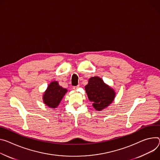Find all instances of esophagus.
<instances>
[{"instance_id":"esophagus-1","label":"esophagus","mask_w":160,"mask_h":160,"mask_svg":"<svg viewBox=\"0 0 160 160\" xmlns=\"http://www.w3.org/2000/svg\"><path fill=\"white\" fill-rule=\"evenodd\" d=\"M79 88V85H77V86H73V88H72V89H73L74 90H77L78 88Z\"/></svg>"}]
</instances>
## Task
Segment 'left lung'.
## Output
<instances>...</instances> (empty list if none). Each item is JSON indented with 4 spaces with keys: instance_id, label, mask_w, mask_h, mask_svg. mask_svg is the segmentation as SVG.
Wrapping results in <instances>:
<instances>
[{
    "instance_id": "left-lung-1",
    "label": "left lung",
    "mask_w": 160,
    "mask_h": 160,
    "mask_svg": "<svg viewBox=\"0 0 160 160\" xmlns=\"http://www.w3.org/2000/svg\"><path fill=\"white\" fill-rule=\"evenodd\" d=\"M85 89L94 108L98 111L107 107L115 98L114 91L98 77H91Z\"/></svg>"
}]
</instances>
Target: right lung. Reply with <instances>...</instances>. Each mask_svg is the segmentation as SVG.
I'll return each mask as SVG.
<instances>
[{"mask_svg": "<svg viewBox=\"0 0 160 160\" xmlns=\"http://www.w3.org/2000/svg\"><path fill=\"white\" fill-rule=\"evenodd\" d=\"M66 92L67 89L62 88L57 82H52L43 95V101L48 107L52 108H56Z\"/></svg>", "mask_w": 160, "mask_h": 160, "instance_id": "obj_1", "label": "right lung"}]
</instances>
